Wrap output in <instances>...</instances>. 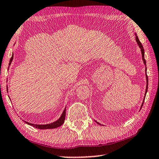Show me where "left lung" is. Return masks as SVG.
<instances>
[{
  "label": "left lung",
  "instance_id": "8db88e82",
  "mask_svg": "<svg viewBox=\"0 0 159 159\" xmlns=\"http://www.w3.org/2000/svg\"><path fill=\"white\" fill-rule=\"evenodd\" d=\"M136 40H137V43L138 45H139V47H140V48H141V53H142V59H143V60L144 64H145V65H146V61H145V57H144V48H143V45H142L141 43V42H140V40H139V38H138L137 36H136ZM146 69H147V68H145V73H146ZM146 80H147V86H146V90H145V96L146 95V93H147V91H148V78L147 73H146ZM144 100H145V98H144ZM144 100H143V103H142L141 108H142V106H143V102H144ZM97 123H98V124H100L99 123H98V122H97ZM100 125H101V124H100Z\"/></svg>",
  "mask_w": 159,
  "mask_h": 159
}]
</instances>
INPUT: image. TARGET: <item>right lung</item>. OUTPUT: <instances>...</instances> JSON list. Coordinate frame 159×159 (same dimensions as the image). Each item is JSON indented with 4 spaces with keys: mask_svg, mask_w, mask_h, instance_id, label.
Segmentation results:
<instances>
[{
    "mask_svg": "<svg viewBox=\"0 0 159 159\" xmlns=\"http://www.w3.org/2000/svg\"><path fill=\"white\" fill-rule=\"evenodd\" d=\"M13 60V55L10 59V61H9V64H11V61ZM65 116H66V108L64 110V111L62 112V114H61V116L60 117V119L57 120L56 121H55L53 123H51V124H46V125H36V124H30V123L29 122H26V124H27L29 125H31L33 126V127H35V128H38V129H53V128H56L57 127H59V126H61L64 124V120H65Z\"/></svg>",
    "mask_w": 159,
    "mask_h": 159,
    "instance_id": "obj_1",
    "label": "right lung"
}]
</instances>
